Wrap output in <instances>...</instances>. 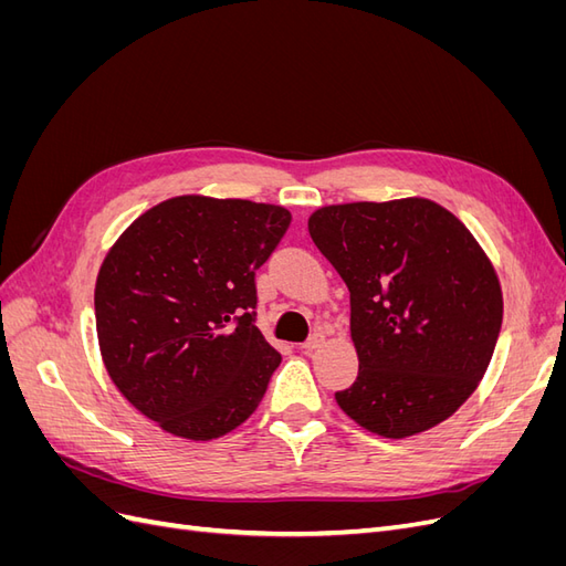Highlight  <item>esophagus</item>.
Segmentation results:
<instances>
[{"instance_id":"esophagus-1","label":"esophagus","mask_w":566,"mask_h":566,"mask_svg":"<svg viewBox=\"0 0 566 566\" xmlns=\"http://www.w3.org/2000/svg\"><path fill=\"white\" fill-rule=\"evenodd\" d=\"M325 342V335L323 333H314V335H310V339L304 342L302 345V349H310V352H314V349H318L321 345Z\"/></svg>"}]
</instances>
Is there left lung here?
Listing matches in <instances>:
<instances>
[{
  "label": "left lung",
  "mask_w": 566,
  "mask_h": 566,
  "mask_svg": "<svg viewBox=\"0 0 566 566\" xmlns=\"http://www.w3.org/2000/svg\"><path fill=\"white\" fill-rule=\"evenodd\" d=\"M310 233L349 287L358 375L335 394L339 408L387 439L453 416L503 323L501 283L474 235L427 198L328 205Z\"/></svg>",
  "instance_id": "left-lung-1"
}]
</instances>
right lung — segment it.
I'll return each mask as SVG.
<instances>
[{
    "mask_svg": "<svg viewBox=\"0 0 566 566\" xmlns=\"http://www.w3.org/2000/svg\"><path fill=\"white\" fill-rule=\"evenodd\" d=\"M281 205L179 196L132 221L101 264L94 310L106 370L163 430L217 439L260 406L281 354L254 276L290 227Z\"/></svg>",
    "mask_w": 566,
    "mask_h": 566,
    "instance_id": "right-lung-1",
    "label": "right lung"
}]
</instances>
